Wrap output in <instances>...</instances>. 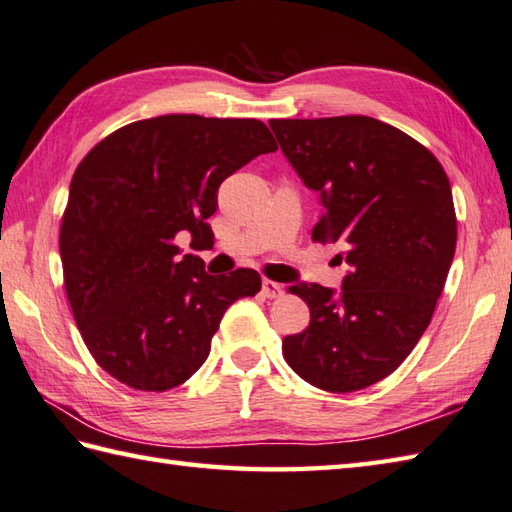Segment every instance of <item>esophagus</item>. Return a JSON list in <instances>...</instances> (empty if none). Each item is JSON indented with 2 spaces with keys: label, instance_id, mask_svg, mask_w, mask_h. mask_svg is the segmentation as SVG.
Masks as SVG:
<instances>
[{
  "label": "esophagus",
  "instance_id": "obj_1",
  "mask_svg": "<svg viewBox=\"0 0 512 512\" xmlns=\"http://www.w3.org/2000/svg\"><path fill=\"white\" fill-rule=\"evenodd\" d=\"M263 296L265 298H280V296H285V287L283 285H278V283H274V280H263Z\"/></svg>",
  "mask_w": 512,
  "mask_h": 512
}]
</instances>
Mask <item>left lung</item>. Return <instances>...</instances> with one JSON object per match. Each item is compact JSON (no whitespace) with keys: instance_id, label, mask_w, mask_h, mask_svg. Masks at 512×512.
Returning <instances> with one entry per match:
<instances>
[{"instance_id":"8db88e82","label":"left lung","mask_w":512,"mask_h":512,"mask_svg":"<svg viewBox=\"0 0 512 512\" xmlns=\"http://www.w3.org/2000/svg\"><path fill=\"white\" fill-rule=\"evenodd\" d=\"M322 216L311 238L340 243L342 291L289 287L309 307V327L283 340L302 380L331 393L367 389L409 356L429 327L457 243L451 183L440 161L378 119L269 121Z\"/></svg>"}]
</instances>
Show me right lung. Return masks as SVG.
Segmentation results:
<instances>
[{
    "instance_id": "obj_1",
    "label": "right lung",
    "mask_w": 512,
    "mask_h": 512,
    "mask_svg": "<svg viewBox=\"0 0 512 512\" xmlns=\"http://www.w3.org/2000/svg\"><path fill=\"white\" fill-rule=\"evenodd\" d=\"M278 145L263 121L163 114L92 148L70 183L59 252L81 338L112 378L139 391L179 387L210 356L227 307L260 276H210L176 234L212 241L218 187Z\"/></svg>"
}]
</instances>
